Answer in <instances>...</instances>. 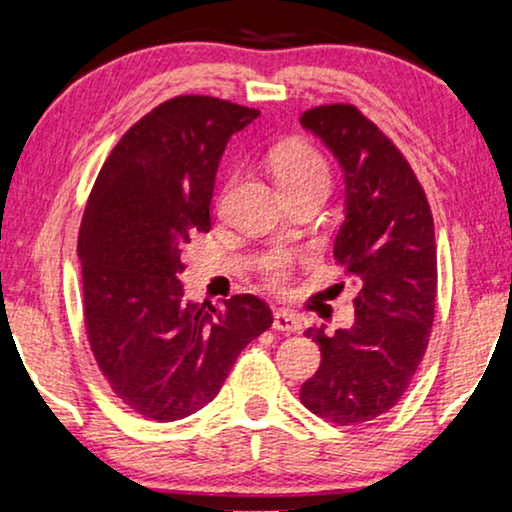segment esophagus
Segmentation results:
<instances>
[{"mask_svg": "<svg viewBox=\"0 0 512 512\" xmlns=\"http://www.w3.org/2000/svg\"><path fill=\"white\" fill-rule=\"evenodd\" d=\"M273 329L285 331V334H294V331L301 329V325L297 315L292 311H285V308H280V311L273 313Z\"/></svg>", "mask_w": 512, "mask_h": 512, "instance_id": "1", "label": "esophagus"}]
</instances>
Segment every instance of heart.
<instances>
[{"label":"heart","instance_id":"heart-1","mask_svg":"<svg viewBox=\"0 0 512 512\" xmlns=\"http://www.w3.org/2000/svg\"><path fill=\"white\" fill-rule=\"evenodd\" d=\"M271 169L276 174L283 192L294 190V187L329 183V164L322 153L311 143L304 139H287L278 143L271 150ZM294 257L285 250H276V253L266 255L264 262L259 264V273H262L264 283L271 290H285L287 280L292 276Z\"/></svg>","mask_w":512,"mask_h":512}]
</instances>
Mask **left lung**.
<instances>
[{
    "mask_svg": "<svg viewBox=\"0 0 512 512\" xmlns=\"http://www.w3.org/2000/svg\"><path fill=\"white\" fill-rule=\"evenodd\" d=\"M301 125L343 169L345 220L334 257L359 292L350 329L306 331L322 362L299 399L345 427L397 406L422 362L436 308L434 218L406 157L357 106H315Z\"/></svg>",
    "mask_w": 512,
    "mask_h": 512,
    "instance_id": "left-lung-1",
    "label": "left lung"
}]
</instances>
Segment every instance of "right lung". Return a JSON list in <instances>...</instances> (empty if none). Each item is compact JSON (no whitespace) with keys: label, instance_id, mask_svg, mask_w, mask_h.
Wrapping results in <instances>:
<instances>
[{"label":"right lung","instance_id":"obj_1","mask_svg":"<svg viewBox=\"0 0 512 512\" xmlns=\"http://www.w3.org/2000/svg\"><path fill=\"white\" fill-rule=\"evenodd\" d=\"M259 115L218 97L181 95L132 125L106 157L78 232L85 331L125 406L157 422L215 399L239 352L273 325L255 294L225 308L185 304L183 248L211 229L229 136Z\"/></svg>","mask_w":512,"mask_h":512}]
</instances>
